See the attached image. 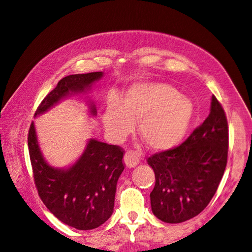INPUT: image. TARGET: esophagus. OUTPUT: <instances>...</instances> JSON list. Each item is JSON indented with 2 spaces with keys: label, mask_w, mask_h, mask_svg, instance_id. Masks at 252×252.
<instances>
[{
  "label": "esophagus",
  "mask_w": 252,
  "mask_h": 252,
  "mask_svg": "<svg viewBox=\"0 0 252 252\" xmlns=\"http://www.w3.org/2000/svg\"><path fill=\"white\" fill-rule=\"evenodd\" d=\"M140 163V157L136 152L128 150L124 156V164L127 168H133Z\"/></svg>",
  "instance_id": "1"
}]
</instances>
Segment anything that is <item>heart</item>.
<instances>
[{"instance_id":"obj_1","label":"heart","mask_w":252,"mask_h":252,"mask_svg":"<svg viewBox=\"0 0 252 252\" xmlns=\"http://www.w3.org/2000/svg\"><path fill=\"white\" fill-rule=\"evenodd\" d=\"M194 114L190 98L166 83L139 82L129 87L123 100L113 97L107 105L103 124L113 139L122 140L136 129L147 148L170 150L185 138Z\"/></svg>"}]
</instances>
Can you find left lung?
I'll return each mask as SVG.
<instances>
[{"label":"left lung","instance_id":"left-lung-1","mask_svg":"<svg viewBox=\"0 0 252 252\" xmlns=\"http://www.w3.org/2000/svg\"><path fill=\"white\" fill-rule=\"evenodd\" d=\"M227 156L226 114L212 95L209 116L184 143L147 159L156 174V185L150 193L154 215L169 224L199 215L217 191Z\"/></svg>","mask_w":252,"mask_h":252}]
</instances>
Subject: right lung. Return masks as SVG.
Returning a JSON list of instances; mask_svg holds the SVG:
<instances>
[{"mask_svg":"<svg viewBox=\"0 0 252 252\" xmlns=\"http://www.w3.org/2000/svg\"><path fill=\"white\" fill-rule=\"evenodd\" d=\"M102 77L103 72L98 71L63 78L45 96L34 118L67 96L86 93ZM89 112L96 116L94 102L89 103ZM28 148L37 192L61 222L79 230H90L111 217L117 183L124 170V151L120 146L90 139L77 162L66 169L56 168L43 157L32 122L28 132Z\"/></svg>","mask_w":252,"mask_h":252,"instance_id":"1","label":"right lung"}]
</instances>
